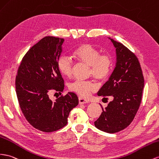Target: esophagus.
Masks as SVG:
<instances>
[{"label": "esophagus", "instance_id": "esophagus-1", "mask_svg": "<svg viewBox=\"0 0 159 159\" xmlns=\"http://www.w3.org/2000/svg\"><path fill=\"white\" fill-rule=\"evenodd\" d=\"M89 102L88 100L84 99V98H81V97L79 98V103H80V104H87V103H89Z\"/></svg>", "mask_w": 159, "mask_h": 159}]
</instances>
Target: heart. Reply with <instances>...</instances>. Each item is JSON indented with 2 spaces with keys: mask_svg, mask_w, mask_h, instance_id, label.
I'll use <instances>...</instances> for the list:
<instances>
[{
  "mask_svg": "<svg viewBox=\"0 0 159 159\" xmlns=\"http://www.w3.org/2000/svg\"><path fill=\"white\" fill-rule=\"evenodd\" d=\"M74 57L83 63L89 66V75L99 81L108 78L112 68V59L107 53L100 54V51L91 44L81 45L73 53ZM59 72L65 77H70L73 72V63L70 58L65 55L60 57L57 61ZM69 88L83 98H87L98 89V85L92 80H75L70 84Z\"/></svg>",
  "mask_w": 159,
  "mask_h": 159,
  "instance_id": "1",
  "label": "heart"
}]
</instances>
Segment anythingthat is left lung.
Instances as JSON below:
<instances>
[{"label":"left lung","mask_w":159,"mask_h":159,"mask_svg":"<svg viewBox=\"0 0 159 159\" xmlns=\"http://www.w3.org/2000/svg\"><path fill=\"white\" fill-rule=\"evenodd\" d=\"M109 39L116 48V63L98 96L104 98L112 96L113 100L105 108L100 105L102 112L94 125L102 131L115 133L129 126L134 118L142 99L144 81L134 53L120 43Z\"/></svg>","instance_id":"1"}]
</instances>
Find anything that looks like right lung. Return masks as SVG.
I'll use <instances>...</instances> for the list:
<instances>
[{
	"mask_svg": "<svg viewBox=\"0 0 159 159\" xmlns=\"http://www.w3.org/2000/svg\"><path fill=\"white\" fill-rule=\"evenodd\" d=\"M63 42L59 37L43 38L25 54L17 71L15 88L20 108L29 123L42 132H51L65 126L71 110L79 103L74 92L55 101L49 98L51 90L60 93L64 89L57 68Z\"/></svg>",
	"mask_w": 159,
	"mask_h": 159,
	"instance_id": "add662e5",
	"label": "right lung"
}]
</instances>
